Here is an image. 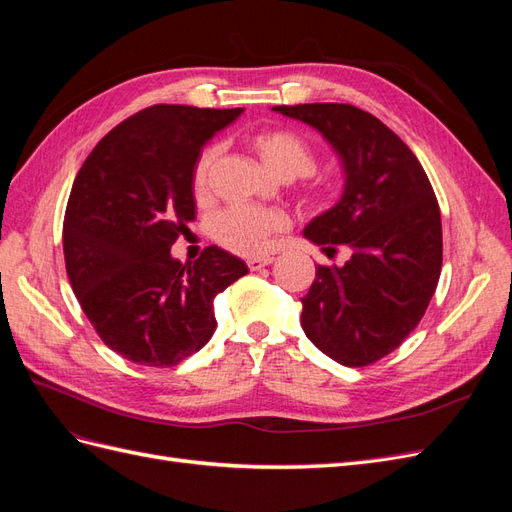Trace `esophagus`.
<instances>
[{
  "label": "esophagus",
  "instance_id": "obj_1",
  "mask_svg": "<svg viewBox=\"0 0 512 512\" xmlns=\"http://www.w3.org/2000/svg\"><path fill=\"white\" fill-rule=\"evenodd\" d=\"M271 262H273V258H271V256H262V258H250V260H247V267H250V271H258V269H262V267L271 265Z\"/></svg>",
  "mask_w": 512,
  "mask_h": 512
}]
</instances>
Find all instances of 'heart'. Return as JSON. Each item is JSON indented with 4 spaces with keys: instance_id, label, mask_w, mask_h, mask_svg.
Here are the masks:
<instances>
[{
    "instance_id": "heart-1",
    "label": "heart",
    "mask_w": 512,
    "mask_h": 512,
    "mask_svg": "<svg viewBox=\"0 0 512 512\" xmlns=\"http://www.w3.org/2000/svg\"><path fill=\"white\" fill-rule=\"evenodd\" d=\"M250 143L262 158V162L277 175L292 179L307 177L309 173H314V149L309 147L299 134H294L290 130H262L250 138ZM215 156H218V149L213 145L205 147L198 153V158L192 166L190 185L196 198L207 196L209 173ZM286 228L288 218L284 211L247 205L228 207L220 215H215V220L211 224L213 239L228 247V250L243 256H256L267 252L275 237Z\"/></svg>"
}]
</instances>
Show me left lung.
I'll list each match as a JSON object with an SVG mask.
<instances>
[{
  "instance_id": "left-lung-1",
  "label": "left lung",
  "mask_w": 512,
  "mask_h": 512,
  "mask_svg": "<svg viewBox=\"0 0 512 512\" xmlns=\"http://www.w3.org/2000/svg\"><path fill=\"white\" fill-rule=\"evenodd\" d=\"M316 128L342 160V200L303 230L344 267H316L301 299V327L312 344L346 367L391 354L416 329L442 269L440 207L410 147L371 113L352 104L273 106Z\"/></svg>"
}]
</instances>
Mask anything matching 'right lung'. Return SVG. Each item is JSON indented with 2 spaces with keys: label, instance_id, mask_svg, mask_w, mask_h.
<instances>
[{
  "label": "right lung",
  "instance_id": "add662e5",
  "mask_svg": "<svg viewBox=\"0 0 512 512\" xmlns=\"http://www.w3.org/2000/svg\"><path fill=\"white\" fill-rule=\"evenodd\" d=\"M243 108L156 104L121 121L74 179L64 220L72 290L102 342L138 365L173 367L218 322L215 294L247 273L209 245L181 265L170 247L196 218L192 166Z\"/></svg>",
  "mask_w": 512,
  "mask_h": 512
}]
</instances>
